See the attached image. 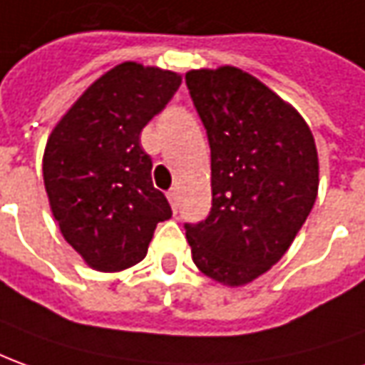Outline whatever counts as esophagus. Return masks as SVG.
Here are the masks:
<instances>
[{
    "label": "esophagus",
    "mask_w": 365,
    "mask_h": 365,
    "mask_svg": "<svg viewBox=\"0 0 365 365\" xmlns=\"http://www.w3.org/2000/svg\"><path fill=\"white\" fill-rule=\"evenodd\" d=\"M168 197V202H170V207H173V210H177L178 208V188H170L167 192Z\"/></svg>",
    "instance_id": "1"
}]
</instances>
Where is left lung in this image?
I'll use <instances>...</instances> for the list:
<instances>
[{"mask_svg": "<svg viewBox=\"0 0 365 365\" xmlns=\"http://www.w3.org/2000/svg\"><path fill=\"white\" fill-rule=\"evenodd\" d=\"M210 145L212 208L185 225L192 260L226 286H245L290 248L318 195L312 130L292 105L236 67L185 77Z\"/></svg>", "mask_w": 365, "mask_h": 365, "instance_id": "8db88e82", "label": "left lung"}]
</instances>
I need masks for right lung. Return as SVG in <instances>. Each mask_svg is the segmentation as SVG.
I'll return each mask as SVG.
<instances>
[{
    "mask_svg": "<svg viewBox=\"0 0 365 365\" xmlns=\"http://www.w3.org/2000/svg\"><path fill=\"white\" fill-rule=\"evenodd\" d=\"M180 75L125 61L93 83L51 130L43 155L49 207L63 238L99 272L140 262L173 215L153 187L140 130L167 107Z\"/></svg>",
    "mask_w": 365,
    "mask_h": 365,
    "instance_id": "obj_1",
    "label": "right lung"
}]
</instances>
